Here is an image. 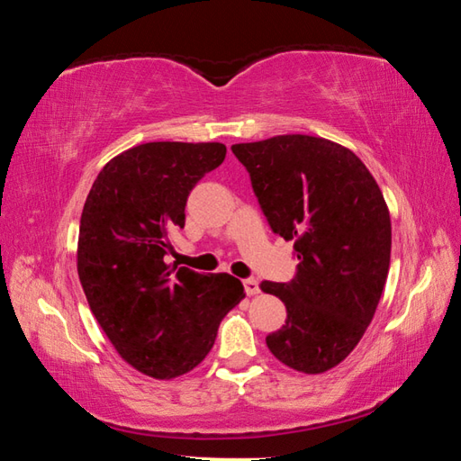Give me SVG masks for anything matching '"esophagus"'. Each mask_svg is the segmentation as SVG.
Returning <instances> with one entry per match:
<instances>
[{"instance_id":"1","label":"esophagus","mask_w":461,"mask_h":461,"mask_svg":"<svg viewBox=\"0 0 461 461\" xmlns=\"http://www.w3.org/2000/svg\"><path fill=\"white\" fill-rule=\"evenodd\" d=\"M244 288H246V294L248 296H254V294L260 293V285H258V280H256V278H246L244 280Z\"/></svg>"}]
</instances>
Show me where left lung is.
Masks as SVG:
<instances>
[{"mask_svg": "<svg viewBox=\"0 0 461 461\" xmlns=\"http://www.w3.org/2000/svg\"><path fill=\"white\" fill-rule=\"evenodd\" d=\"M270 228L294 240L291 283L264 280L286 321L267 346L276 360L323 374L352 354L376 313L390 267V213L378 183L349 148L286 134L233 144Z\"/></svg>", "mask_w": 461, "mask_h": 461, "instance_id": "1", "label": "left lung"}]
</instances>
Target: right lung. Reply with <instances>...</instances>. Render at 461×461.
<instances>
[{
  "label": "right lung",
  "instance_id": "obj_1",
  "mask_svg": "<svg viewBox=\"0 0 461 461\" xmlns=\"http://www.w3.org/2000/svg\"><path fill=\"white\" fill-rule=\"evenodd\" d=\"M220 142H148L107 162L85 201L77 272L91 313L131 368L156 380L191 372L244 299L231 275L165 262L186 197L225 158Z\"/></svg>",
  "mask_w": 461,
  "mask_h": 461
}]
</instances>
